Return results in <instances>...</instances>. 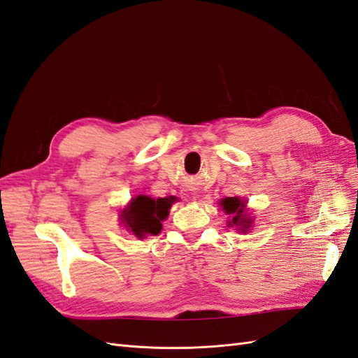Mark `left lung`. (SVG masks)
<instances>
[{
  "instance_id": "8db88e82",
  "label": "left lung",
  "mask_w": 358,
  "mask_h": 358,
  "mask_svg": "<svg viewBox=\"0 0 358 358\" xmlns=\"http://www.w3.org/2000/svg\"><path fill=\"white\" fill-rule=\"evenodd\" d=\"M221 206L224 208L225 213L233 216L230 221V225H233V224L241 225L242 231H246L249 227H251V220H246L243 215L245 201H242L239 197H227V199L221 200Z\"/></svg>"
}]
</instances>
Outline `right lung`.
Masks as SVG:
<instances>
[{"label": "right lung", "mask_w": 358, "mask_h": 358, "mask_svg": "<svg viewBox=\"0 0 358 358\" xmlns=\"http://www.w3.org/2000/svg\"><path fill=\"white\" fill-rule=\"evenodd\" d=\"M173 200L175 197L154 200L148 196H138L122 212L124 222L137 237L157 236L162 229L161 221L167 218Z\"/></svg>", "instance_id": "1"}]
</instances>
